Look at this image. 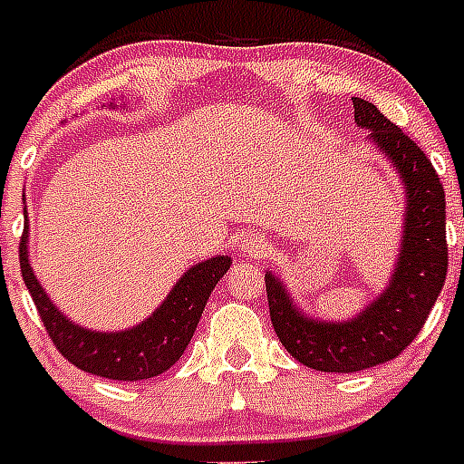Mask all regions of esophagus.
I'll use <instances>...</instances> for the list:
<instances>
[{"label":"esophagus","instance_id":"obj_1","mask_svg":"<svg viewBox=\"0 0 464 464\" xmlns=\"http://www.w3.org/2000/svg\"><path fill=\"white\" fill-rule=\"evenodd\" d=\"M243 250H246L247 255H260L267 250V246H265V240L257 238V236H253V238L243 240Z\"/></svg>","mask_w":464,"mask_h":464}]
</instances>
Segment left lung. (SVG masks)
I'll list each match as a JSON object with an SVG mask.
<instances>
[{
    "label": "left lung",
    "instance_id": "obj_1",
    "mask_svg": "<svg viewBox=\"0 0 464 464\" xmlns=\"http://www.w3.org/2000/svg\"><path fill=\"white\" fill-rule=\"evenodd\" d=\"M356 125L371 130L407 185L404 243L395 276L352 323H315L294 308L282 282L265 276L269 317L284 349L324 373H356L392 361L424 327L448 275L446 192L429 156L373 103L352 98Z\"/></svg>",
    "mask_w": 464,
    "mask_h": 464
}]
</instances>
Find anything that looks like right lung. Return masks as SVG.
<instances>
[{"mask_svg": "<svg viewBox=\"0 0 464 464\" xmlns=\"http://www.w3.org/2000/svg\"><path fill=\"white\" fill-rule=\"evenodd\" d=\"M25 238L28 236L24 231L21 246H18L21 276L31 291L33 304L45 324L47 337L53 339L57 352L69 363L108 381H147L173 366L195 334L209 294L218 279L226 275V269L231 267V257H211L202 265H195L170 291L163 305L140 327L105 334V332H89L69 323L67 317L50 304V298L40 289L38 279L33 276V269L28 265Z\"/></svg>", "mask_w": 464, "mask_h": 464, "instance_id": "1", "label": "right lung"}]
</instances>
